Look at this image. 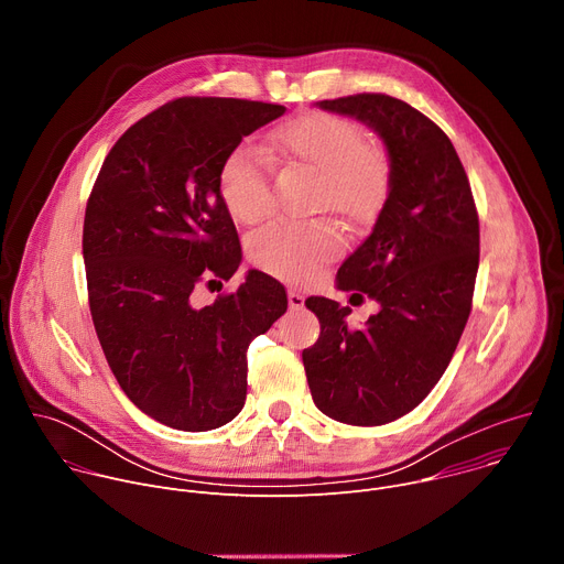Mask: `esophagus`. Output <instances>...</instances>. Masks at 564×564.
Returning <instances> with one entry per match:
<instances>
[{
    "label": "esophagus",
    "instance_id": "esophagus-1",
    "mask_svg": "<svg viewBox=\"0 0 564 564\" xmlns=\"http://www.w3.org/2000/svg\"><path fill=\"white\" fill-rule=\"evenodd\" d=\"M288 301H290V307H292V310H299V307H303L305 296H303L299 290H288Z\"/></svg>",
    "mask_w": 564,
    "mask_h": 564
}]
</instances>
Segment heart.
<instances>
[{"instance_id": "obj_1", "label": "heart", "mask_w": 564, "mask_h": 564, "mask_svg": "<svg viewBox=\"0 0 564 564\" xmlns=\"http://www.w3.org/2000/svg\"><path fill=\"white\" fill-rule=\"evenodd\" d=\"M274 149L318 172L314 209L350 220L368 218L390 183L388 153L366 142V131L341 116L305 113L274 133ZM220 194L240 223H257L274 207V165L265 149L243 142L223 163ZM250 259L292 283L310 281L339 257L341 238L328 220H272L252 234Z\"/></svg>"}]
</instances>
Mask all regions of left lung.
<instances>
[{"label": "left lung", "mask_w": 564, "mask_h": 564, "mask_svg": "<svg viewBox=\"0 0 564 564\" xmlns=\"http://www.w3.org/2000/svg\"><path fill=\"white\" fill-rule=\"evenodd\" d=\"M318 107L355 116L383 138L390 183L372 234L337 272L341 290L381 310L352 330L348 305L310 296L321 335L303 350V366L321 413L381 426L417 409L451 364L473 307L479 216L453 142L422 111L386 94Z\"/></svg>", "instance_id": "obj_1"}]
</instances>
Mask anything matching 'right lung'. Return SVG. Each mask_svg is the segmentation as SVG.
<instances>
[{"label": "right lung", "mask_w": 564, "mask_h": 564, "mask_svg": "<svg viewBox=\"0 0 564 564\" xmlns=\"http://www.w3.org/2000/svg\"><path fill=\"white\" fill-rule=\"evenodd\" d=\"M285 107L176 98L131 124L87 200L83 254L96 335L124 394L176 431L231 422L248 394V346L288 310L285 288L252 270L212 305L194 288L229 281L240 240L220 194L238 142Z\"/></svg>", "instance_id": "1"}]
</instances>
